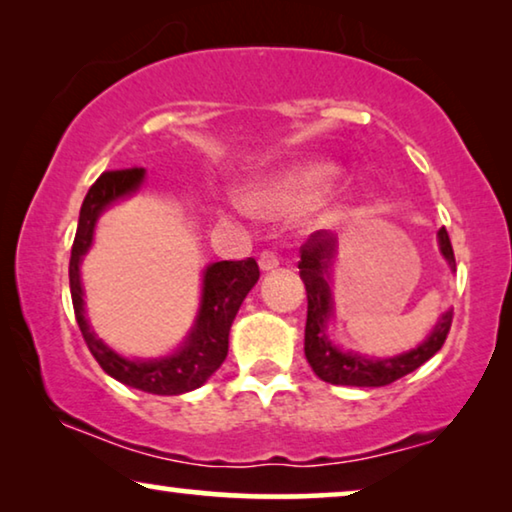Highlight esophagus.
Here are the masks:
<instances>
[{"instance_id": "34e87169", "label": "esophagus", "mask_w": 512, "mask_h": 512, "mask_svg": "<svg viewBox=\"0 0 512 512\" xmlns=\"http://www.w3.org/2000/svg\"><path fill=\"white\" fill-rule=\"evenodd\" d=\"M258 265H261V270H275L279 265V256L275 254V251L265 249V251H261V256H258Z\"/></svg>"}]
</instances>
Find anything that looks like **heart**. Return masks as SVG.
<instances>
[{
	"mask_svg": "<svg viewBox=\"0 0 512 512\" xmlns=\"http://www.w3.org/2000/svg\"><path fill=\"white\" fill-rule=\"evenodd\" d=\"M328 177H331V167L321 163L291 167V170L279 172L272 179L258 184L254 188V200L256 205L268 209V212H286V209H293L303 205L305 200H310ZM331 195V188H326V191L319 195L321 205H326ZM233 205L237 209L244 207L240 200H233Z\"/></svg>",
	"mask_w": 512,
	"mask_h": 512,
	"instance_id": "obj_1",
	"label": "heart"
}]
</instances>
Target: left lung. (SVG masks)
<instances>
[{"mask_svg": "<svg viewBox=\"0 0 512 512\" xmlns=\"http://www.w3.org/2000/svg\"><path fill=\"white\" fill-rule=\"evenodd\" d=\"M440 251L454 270V251L445 228L438 230ZM335 254V237L326 230H317L300 247V279L307 289V324H305V356L314 373L324 382L345 384V387H387L401 380L422 363L431 359L445 345L452 326V310L445 312L433 333L417 349L394 359L373 361L359 354H345L331 345L326 335V319L331 317V289H328V268Z\"/></svg>", "mask_w": 512, "mask_h": 512, "instance_id": "left-lung-1", "label": "left lung"}]
</instances>
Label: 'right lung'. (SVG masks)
<instances>
[{"label":"right lung","instance_id":"obj_1","mask_svg":"<svg viewBox=\"0 0 512 512\" xmlns=\"http://www.w3.org/2000/svg\"><path fill=\"white\" fill-rule=\"evenodd\" d=\"M144 179L142 167L130 170H111L100 174V179L90 186L81 205L79 228L72 244V258H69V289H72L74 314L79 321L81 335L86 340L90 354L100 363L102 370L114 380L128 384V387L142 389L146 394L177 396L184 391L198 389L200 384L216 373V368L228 356V333L233 319L240 310L242 300L247 298L251 286L258 282L261 270L254 258L247 261H221L212 263L205 270L202 282V305L198 321H195L191 335L177 354L156 361H130L118 356L102 340L90 331L86 317H83V291L79 279L81 256L86 254L93 242V230L97 216L111 202L137 191Z\"/></svg>","mask_w":512,"mask_h":512}]
</instances>
